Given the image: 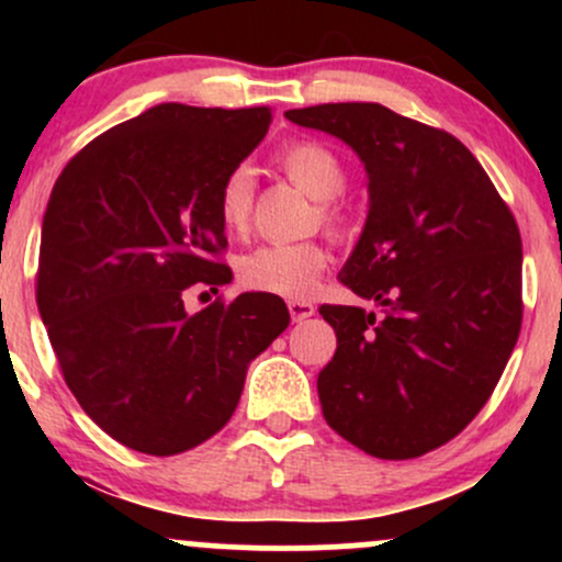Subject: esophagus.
Wrapping results in <instances>:
<instances>
[{
    "label": "esophagus",
    "mask_w": 562,
    "mask_h": 562,
    "mask_svg": "<svg viewBox=\"0 0 562 562\" xmlns=\"http://www.w3.org/2000/svg\"><path fill=\"white\" fill-rule=\"evenodd\" d=\"M288 312L293 322H303L314 314V303L312 301H288Z\"/></svg>",
    "instance_id": "obj_1"
}]
</instances>
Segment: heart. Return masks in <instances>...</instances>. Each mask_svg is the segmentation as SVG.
Here are the masks:
<instances>
[{
  "label": "heart",
  "instance_id": "1",
  "mask_svg": "<svg viewBox=\"0 0 562 562\" xmlns=\"http://www.w3.org/2000/svg\"><path fill=\"white\" fill-rule=\"evenodd\" d=\"M277 164L295 187L319 200V218L330 229L344 227V214L333 203L346 190V169L327 145L314 139L290 142ZM256 179L248 166H235L218 184V218L224 229L243 235L254 214ZM327 267V250L317 240L267 243L240 259V280L261 293L282 299H306Z\"/></svg>",
  "mask_w": 562,
  "mask_h": 562
}]
</instances>
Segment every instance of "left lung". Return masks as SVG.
<instances>
[{
	"label": "left lung",
	"mask_w": 562,
	"mask_h": 562,
	"mask_svg": "<svg viewBox=\"0 0 562 562\" xmlns=\"http://www.w3.org/2000/svg\"><path fill=\"white\" fill-rule=\"evenodd\" d=\"M288 121L344 139L370 211L340 282L383 314L319 306L338 338L317 378L322 415L380 460H412L465 430L520 333V232L473 153L378 105L327 102Z\"/></svg>",
	"instance_id": "left-lung-1"
}]
</instances>
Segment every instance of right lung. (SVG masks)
<instances>
[{"mask_svg": "<svg viewBox=\"0 0 562 562\" xmlns=\"http://www.w3.org/2000/svg\"><path fill=\"white\" fill-rule=\"evenodd\" d=\"M269 108L164 102L70 158L42 222L36 303L70 393L124 447L169 457L211 438L240 402L248 364L288 327L272 293H182L232 269L218 184L263 139Z\"/></svg>", "mask_w": 562, "mask_h": 562, "instance_id": "right-lung-1", "label": "right lung"}]
</instances>
